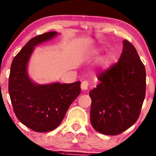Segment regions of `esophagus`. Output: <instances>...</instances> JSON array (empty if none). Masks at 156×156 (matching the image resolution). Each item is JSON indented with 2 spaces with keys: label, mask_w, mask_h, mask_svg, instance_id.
I'll return each mask as SVG.
<instances>
[{
  "label": "esophagus",
  "mask_w": 156,
  "mask_h": 156,
  "mask_svg": "<svg viewBox=\"0 0 156 156\" xmlns=\"http://www.w3.org/2000/svg\"><path fill=\"white\" fill-rule=\"evenodd\" d=\"M88 81H83V82L81 83V89L83 90H87V89H88Z\"/></svg>",
  "instance_id": "34e87169"
}]
</instances>
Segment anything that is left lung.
Here are the masks:
<instances>
[{
  "mask_svg": "<svg viewBox=\"0 0 156 156\" xmlns=\"http://www.w3.org/2000/svg\"><path fill=\"white\" fill-rule=\"evenodd\" d=\"M117 63L98 76L100 83L90 92V121L100 133L116 136L139 117L146 93V70L136 48L124 41Z\"/></svg>",
  "mask_w": 156,
  "mask_h": 156,
  "instance_id": "obj_1",
  "label": "left lung"
}]
</instances>
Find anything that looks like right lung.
Instances as JSON below:
<instances>
[{
	"mask_svg": "<svg viewBox=\"0 0 156 156\" xmlns=\"http://www.w3.org/2000/svg\"><path fill=\"white\" fill-rule=\"evenodd\" d=\"M57 34L49 32L32 37L16 55L10 67L9 93L15 115L26 126L39 133L58 126L70 104L81 93V81L37 85L27 75V63L34 47Z\"/></svg>",
	"mask_w": 156,
	"mask_h": 156,
	"instance_id": "right-lung-1",
	"label": "right lung"
}]
</instances>
